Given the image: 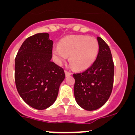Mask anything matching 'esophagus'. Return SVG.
Masks as SVG:
<instances>
[{"label": "esophagus", "instance_id": "34e87169", "mask_svg": "<svg viewBox=\"0 0 135 135\" xmlns=\"http://www.w3.org/2000/svg\"><path fill=\"white\" fill-rule=\"evenodd\" d=\"M65 75H66V76H70V75H71V72L69 71H68V70H65Z\"/></svg>", "mask_w": 135, "mask_h": 135}]
</instances>
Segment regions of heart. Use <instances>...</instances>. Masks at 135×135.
Here are the masks:
<instances>
[{
  "label": "heart",
  "mask_w": 135,
  "mask_h": 135,
  "mask_svg": "<svg viewBox=\"0 0 135 135\" xmlns=\"http://www.w3.org/2000/svg\"><path fill=\"white\" fill-rule=\"evenodd\" d=\"M99 49L97 40L88 36H68L60 40L54 49L53 54L58 63L61 64L70 56V64L75 69L89 68L96 59Z\"/></svg>",
  "instance_id": "obj_1"
}]
</instances>
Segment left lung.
I'll return each mask as SVG.
<instances>
[{
    "instance_id": "left-lung-1",
    "label": "left lung",
    "mask_w": 135,
    "mask_h": 135,
    "mask_svg": "<svg viewBox=\"0 0 135 135\" xmlns=\"http://www.w3.org/2000/svg\"><path fill=\"white\" fill-rule=\"evenodd\" d=\"M99 49L94 63L86 70L73 74L76 101L81 108L93 111L107 102L114 84V64L108 44L97 37Z\"/></svg>"
}]
</instances>
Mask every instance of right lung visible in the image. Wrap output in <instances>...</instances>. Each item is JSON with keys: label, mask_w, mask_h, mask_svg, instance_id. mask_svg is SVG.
<instances>
[{"label": "right lung", "mask_w": 135, "mask_h": 135, "mask_svg": "<svg viewBox=\"0 0 135 135\" xmlns=\"http://www.w3.org/2000/svg\"><path fill=\"white\" fill-rule=\"evenodd\" d=\"M53 42L48 33L26 39L15 61V82L22 99L32 108L45 109L53 104L65 78L61 67L51 61Z\"/></svg>", "instance_id": "add662e5"}]
</instances>
